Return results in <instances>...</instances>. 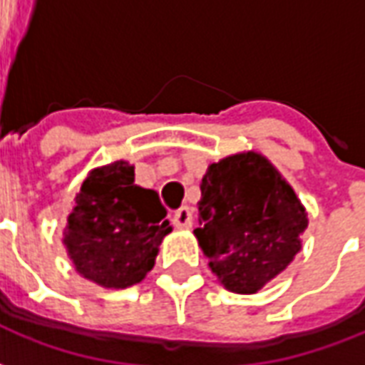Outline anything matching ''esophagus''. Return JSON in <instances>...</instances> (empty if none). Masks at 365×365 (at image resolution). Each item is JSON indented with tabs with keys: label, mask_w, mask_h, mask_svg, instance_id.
<instances>
[{
	"label": "esophagus",
	"mask_w": 365,
	"mask_h": 365,
	"mask_svg": "<svg viewBox=\"0 0 365 365\" xmlns=\"http://www.w3.org/2000/svg\"><path fill=\"white\" fill-rule=\"evenodd\" d=\"M172 221L178 229H190L191 227V211L190 207H180L178 211H174Z\"/></svg>",
	"instance_id": "esophagus-1"
}]
</instances>
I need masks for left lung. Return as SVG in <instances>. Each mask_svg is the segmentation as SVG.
Listing matches in <instances>:
<instances>
[{"mask_svg": "<svg viewBox=\"0 0 365 365\" xmlns=\"http://www.w3.org/2000/svg\"><path fill=\"white\" fill-rule=\"evenodd\" d=\"M201 227L193 230L225 289L254 295L301 250L307 209L260 152L213 162L201 180Z\"/></svg>", "mask_w": 365, "mask_h": 365, "instance_id": "left-lung-1", "label": "left lung"}]
</instances>
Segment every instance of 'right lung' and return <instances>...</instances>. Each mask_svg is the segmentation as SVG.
<instances>
[{"mask_svg":"<svg viewBox=\"0 0 365 365\" xmlns=\"http://www.w3.org/2000/svg\"><path fill=\"white\" fill-rule=\"evenodd\" d=\"M158 193L135 183L127 160L90 170L66 217L62 245L78 274L105 289H127L154 268L172 232Z\"/></svg>","mask_w":365,"mask_h":365,"instance_id":"obj_1","label":"right lung"}]
</instances>
